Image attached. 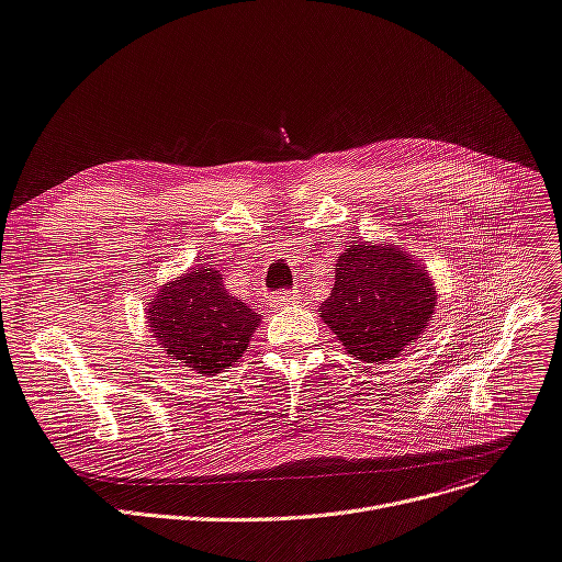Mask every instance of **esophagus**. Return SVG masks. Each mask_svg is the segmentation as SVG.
<instances>
[{"instance_id":"esophagus-1","label":"esophagus","mask_w":562,"mask_h":562,"mask_svg":"<svg viewBox=\"0 0 562 562\" xmlns=\"http://www.w3.org/2000/svg\"><path fill=\"white\" fill-rule=\"evenodd\" d=\"M291 305H299V294L296 291H284V294H276L271 301L273 310H286Z\"/></svg>"}]
</instances>
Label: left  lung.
Segmentation results:
<instances>
[{
    "instance_id": "left-lung-1",
    "label": "left lung",
    "mask_w": 562,
    "mask_h": 562,
    "mask_svg": "<svg viewBox=\"0 0 562 562\" xmlns=\"http://www.w3.org/2000/svg\"><path fill=\"white\" fill-rule=\"evenodd\" d=\"M427 266L395 243L358 240L337 257L330 296L319 316L349 356L387 362L420 341L436 314Z\"/></svg>"
}]
</instances>
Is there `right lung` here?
<instances>
[{"label": "right lung", "mask_w": 562, "mask_h": 562, "mask_svg": "<svg viewBox=\"0 0 562 562\" xmlns=\"http://www.w3.org/2000/svg\"><path fill=\"white\" fill-rule=\"evenodd\" d=\"M144 310L160 349L202 376L236 364L261 324V314L232 296L213 266H190L160 284Z\"/></svg>", "instance_id": "1"}]
</instances>
